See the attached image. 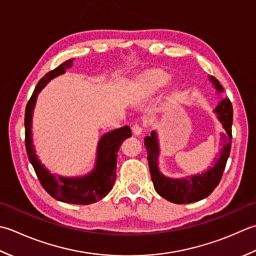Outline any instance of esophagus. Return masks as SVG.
Returning <instances> with one entry per match:
<instances>
[{
  "label": "esophagus",
  "instance_id": "34e87169",
  "mask_svg": "<svg viewBox=\"0 0 256 256\" xmlns=\"http://www.w3.org/2000/svg\"><path fill=\"white\" fill-rule=\"evenodd\" d=\"M132 134H134V136H140L142 134V126H140V124H134L132 126Z\"/></svg>",
  "mask_w": 256,
  "mask_h": 256
}]
</instances>
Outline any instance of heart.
<instances>
[{
  "label": "heart",
  "instance_id": "b5f03b06",
  "mask_svg": "<svg viewBox=\"0 0 256 256\" xmlns=\"http://www.w3.org/2000/svg\"><path fill=\"white\" fill-rule=\"evenodd\" d=\"M170 82V75L166 74L162 72H154L139 82V98L140 99H149L157 95V94L162 90L164 88L169 84ZM180 97V90L178 86H174L171 88L169 97H168V104L172 105Z\"/></svg>",
  "mask_w": 256,
  "mask_h": 256
}]
</instances>
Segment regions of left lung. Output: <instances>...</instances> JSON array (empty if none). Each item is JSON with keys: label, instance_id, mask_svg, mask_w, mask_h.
<instances>
[{"label": "left lung", "instance_id": "left-lung-1", "mask_svg": "<svg viewBox=\"0 0 256 256\" xmlns=\"http://www.w3.org/2000/svg\"><path fill=\"white\" fill-rule=\"evenodd\" d=\"M208 80L214 86L218 94L223 92V87L216 78L208 76ZM213 112L216 114L218 122L222 124L226 132L220 134L223 144L222 149L218 151V158H216V164L210 169L202 172L201 174L186 176L184 178L176 179L164 176L159 169L160 144L158 132L156 130H152L151 134L144 138L150 174L154 182V190L166 200L176 203V204L200 201L210 196L218 184V182H220L231 151V128L233 122L232 104L228 100V98H224L218 104V106Z\"/></svg>", "mask_w": 256, "mask_h": 256}]
</instances>
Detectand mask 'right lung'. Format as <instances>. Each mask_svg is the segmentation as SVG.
<instances>
[{
  "label": "right lung",
  "mask_w": 256,
  "mask_h": 256,
  "mask_svg": "<svg viewBox=\"0 0 256 256\" xmlns=\"http://www.w3.org/2000/svg\"><path fill=\"white\" fill-rule=\"evenodd\" d=\"M72 60L74 58L66 60L54 70L48 72L36 85L25 110V146L30 162L32 164L42 186L50 196L60 202L87 206L102 200L112 189L116 180L117 154L124 140L132 137V130L128 126H124L102 134L97 144L95 166L85 176H64L53 174L40 162L36 154L32 137V119L36 99L52 80L65 74L66 70L70 68Z\"/></svg>",
  "instance_id": "add662e5"
}]
</instances>
